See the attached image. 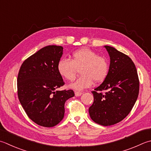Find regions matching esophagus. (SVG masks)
<instances>
[{
  "label": "esophagus",
  "mask_w": 151,
  "mask_h": 151,
  "mask_svg": "<svg viewBox=\"0 0 151 151\" xmlns=\"http://www.w3.org/2000/svg\"><path fill=\"white\" fill-rule=\"evenodd\" d=\"M75 96L76 97H78V96H81L82 95V92H81V91H75Z\"/></svg>",
  "instance_id": "1"
}]
</instances>
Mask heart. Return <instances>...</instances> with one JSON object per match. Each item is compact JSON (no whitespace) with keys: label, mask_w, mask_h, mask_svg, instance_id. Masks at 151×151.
<instances>
[{"label":"heart","mask_w":151,"mask_h":151,"mask_svg":"<svg viewBox=\"0 0 151 151\" xmlns=\"http://www.w3.org/2000/svg\"><path fill=\"white\" fill-rule=\"evenodd\" d=\"M81 76L70 87L82 90L90 87L94 81L103 82L107 78L109 63L107 58L98 55L96 52L84 48L73 52L70 60L62 58L57 64L58 73L68 81H73L79 69Z\"/></svg>","instance_id":"b5f03b06"}]
</instances>
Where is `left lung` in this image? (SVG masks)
<instances>
[{
  "label": "left lung",
  "mask_w": 151,
  "mask_h": 151,
  "mask_svg": "<svg viewBox=\"0 0 151 151\" xmlns=\"http://www.w3.org/2000/svg\"><path fill=\"white\" fill-rule=\"evenodd\" d=\"M110 56L107 78L91 91L94 100L89 114L96 123L107 126L122 121L137 99L139 81L131 58L113 47L105 46Z\"/></svg>",
  "instance_id": "obj_1"
}]
</instances>
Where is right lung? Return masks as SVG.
Returning <instances> with one entry per match:
<instances>
[{
  "instance_id": "1",
  "label": "right lung",
  "mask_w": 151,
  "mask_h": 151,
  "mask_svg": "<svg viewBox=\"0 0 151 151\" xmlns=\"http://www.w3.org/2000/svg\"><path fill=\"white\" fill-rule=\"evenodd\" d=\"M61 46H47L23 62L17 79V96L29 119L50 128L64 117L65 103L75 96L72 90L59 91L65 84L57 64L63 54Z\"/></svg>"
}]
</instances>
